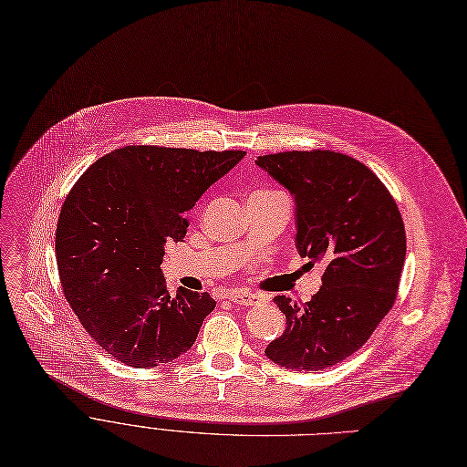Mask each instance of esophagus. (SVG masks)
<instances>
[{"instance_id":"esophagus-1","label":"esophagus","mask_w":467,"mask_h":467,"mask_svg":"<svg viewBox=\"0 0 467 467\" xmlns=\"http://www.w3.org/2000/svg\"><path fill=\"white\" fill-rule=\"evenodd\" d=\"M227 299L233 301L234 305H240V306H254V305H259V303H261V297L255 296V293L240 291V289L229 291V293H227Z\"/></svg>"}]
</instances>
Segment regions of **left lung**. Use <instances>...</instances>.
Returning a JSON list of instances; mask_svg holds the SVG:
<instances>
[{"mask_svg": "<svg viewBox=\"0 0 467 467\" xmlns=\"http://www.w3.org/2000/svg\"><path fill=\"white\" fill-rule=\"evenodd\" d=\"M255 164L296 202V246L326 266L305 305L278 296L285 329L265 356L293 371H322L358 352L394 306L405 263L396 201L359 161L333 151H285Z\"/></svg>", "mask_w": 467, "mask_h": 467, "instance_id": "obj_1", "label": "left lung"}]
</instances>
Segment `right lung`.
<instances>
[{"mask_svg":"<svg viewBox=\"0 0 467 467\" xmlns=\"http://www.w3.org/2000/svg\"><path fill=\"white\" fill-rule=\"evenodd\" d=\"M244 155L127 145L96 161L69 191L55 240L62 289L117 361L145 369L194 345L215 301L187 289L168 296L164 246L182 242L185 212Z\"/></svg>","mask_w":467,"mask_h":467,"instance_id":"1","label":"right lung"}]
</instances>
